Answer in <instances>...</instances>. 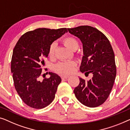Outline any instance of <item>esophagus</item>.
Wrapping results in <instances>:
<instances>
[{
	"instance_id": "34e87169",
	"label": "esophagus",
	"mask_w": 130,
	"mask_h": 130,
	"mask_svg": "<svg viewBox=\"0 0 130 130\" xmlns=\"http://www.w3.org/2000/svg\"><path fill=\"white\" fill-rule=\"evenodd\" d=\"M68 78H69V76H67V75H62L61 76V78L63 79H67Z\"/></svg>"
}]
</instances>
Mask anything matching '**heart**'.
I'll return each mask as SVG.
<instances>
[{
  "label": "heart",
  "instance_id": "1",
  "mask_svg": "<svg viewBox=\"0 0 130 130\" xmlns=\"http://www.w3.org/2000/svg\"><path fill=\"white\" fill-rule=\"evenodd\" d=\"M63 42L68 48L72 51L78 49L79 43L76 39L72 36L66 37L63 39ZM56 43L52 42L50 45L48 50V55L51 58L54 57L56 48ZM77 65L76 62L74 61H62L58 63L54 67V69L56 72L62 75H68L72 73L75 67Z\"/></svg>",
  "mask_w": 130,
  "mask_h": 130
}]
</instances>
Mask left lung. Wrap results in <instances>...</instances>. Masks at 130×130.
Returning a JSON list of instances; mask_svg holds the SVG:
<instances>
[{
  "instance_id": "8db88e82",
  "label": "left lung",
  "mask_w": 130,
  "mask_h": 130,
  "mask_svg": "<svg viewBox=\"0 0 130 130\" xmlns=\"http://www.w3.org/2000/svg\"><path fill=\"white\" fill-rule=\"evenodd\" d=\"M71 34L81 40L84 56L80 71L92 74L85 81L79 78V84L74 92L78 101L88 107L101 105L108 97L116 76V66L112 47L105 35L90 26L68 28Z\"/></svg>"
}]
</instances>
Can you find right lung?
Returning a JSON list of instances; mask_svg holds the SVG:
<instances>
[{
	"instance_id": "right-lung-1",
	"label": "right lung",
	"mask_w": 130,
	"mask_h": 130,
	"mask_svg": "<svg viewBox=\"0 0 130 130\" xmlns=\"http://www.w3.org/2000/svg\"><path fill=\"white\" fill-rule=\"evenodd\" d=\"M66 32L67 28H38L23 34L13 51L11 72L14 87L22 100L29 107L42 109L54 100L61 78L49 72L51 76L40 81L44 59L50 45Z\"/></svg>"
}]
</instances>
